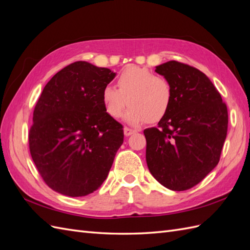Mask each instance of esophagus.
Returning <instances> with one entry per match:
<instances>
[{"instance_id": "34e87169", "label": "esophagus", "mask_w": 250, "mask_h": 250, "mask_svg": "<svg viewBox=\"0 0 250 250\" xmlns=\"http://www.w3.org/2000/svg\"><path fill=\"white\" fill-rule=\"evenodd\" d=\"M135 132H137V130L131 129V128H129V127H125L124 128V134L126 135V137H129V135H131V134H133Z\"/></svg>"}]
</instances>
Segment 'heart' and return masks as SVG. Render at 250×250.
I'll return each mask as SVG.
<instances>
[{"mask_svg":"<svg viewBox=\"0 0 250 250\" xmlns=\"http://www.w3.org/2000/svg\"><path fill=\"white\" fill-rule=\"evenodd\" d=\"M117 86L105 85L101 100L105 111L112 119H119L128 105L125 120L139 125L147 120L158 122L170 109L173 101L171 82L161 75L137 65H128L117 78Z\"/></svg>","mask_w":250,"mask_h":250,"instance_id":"b5f03b06","label":"heart"}]
</instances>
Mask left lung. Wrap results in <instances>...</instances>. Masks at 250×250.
I'll return each mask as SVG.
<instances>
[{"mask_svg": "<svg viewBox=\"0 0 250 250\" xmlns=\"http://www.w3.org/2000/svg\"><path fill=\"white\" fill-rule=\"evenodd\" d=\"M155 72L173 87V101L157 127L144 130L150 173L164 187L186 191L198 185L220 161L229 113L206 74L171 60Z\"/></svg>", "mask_w": 250, "mask_h": 250, "instance_id": "obj_1", "label": "left lung"}]
</instances>
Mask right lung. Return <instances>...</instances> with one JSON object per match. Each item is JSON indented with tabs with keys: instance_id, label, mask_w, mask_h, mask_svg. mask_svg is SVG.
Masks as SVG:
<instances>
[{
	"instance_id": "add662e5",
	"label": "right lung",
	"mask_w": 250,
	"mask_h": 250,
	"mask_svg": "<svg viewBox=\"0 0 250 250\" xmlns=\"http://www.w3.org/2000/svg\"><path fill=\"white\" fill-rule=\"evenodd\" d=\"M106 67L76 62L43 87L29 130L30 154L44 183L62 195L80 197L106 179L123 144V126L109 117L102 88L115 78Z\"/></svg>"
}]
</instances>
